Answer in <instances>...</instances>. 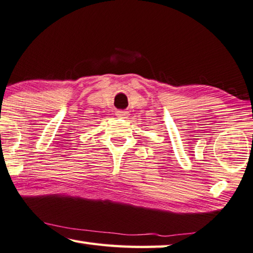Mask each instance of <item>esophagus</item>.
I'll use <instances>...</instances> for the list:
<instances>
[{"label": "esophagus", "instance_id": "obj_1", "mask_svg": "<svg viewBox=\"0 0 253 253\" xmlns=\"http://www.w3.org/2000/svg\"><path fill=\"white\" fill-rule=\"evenodd\" d=\"M128 115H129V113L125 112V111H118V112L116 113V116H117V117H121V118H125V117L128 116Z\"/></svg>", "mask_w": 253, "mask_h": 253}]
</instances>
